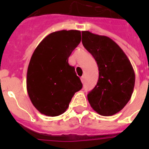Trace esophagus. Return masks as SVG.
Listing matches in <instances>:
<instances>
[{"label": "esophagus", "instance_id": "obj_1", "mask_svg": "<svg viewBox=\"0 0 149 149\" xmlns=\"http://www.w3.org/2000/svg\"><path fill=\"white\" fill-rule=\"evenodd\" d=\"M81 82L84 84V81H85V76H84V75L82 76V77H81Z\"/></svg>", "mask_w": 149, "mask_h": 149}]
</instances>
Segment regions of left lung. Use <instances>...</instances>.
I'll use <instances>...</instances> for the list:
<instances>
[{
	"instance_id": "1",
	"label": "left lung",
	"mask_w": 149,
	"mask_h": 149,
	"mask_svg": "<svg viewBox=\"0 0 149 149\" xmlns=\"http://www.w3.org/2000/svg\"><path fill=\"white\" fill-rule=\"evenodd\" d=\"M82 43L99 71L98 83L87 95L90 106L101 116L114 115L125 107L134 92L132 65L122 48L107 36L82 31Z\"/></svg>"
}]
</instances>
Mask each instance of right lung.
Listing matches in <instances>:
<instances>
[{"instance_id":"add662e5","label":"right lung","mask_w":149,"mask_h":149,"mask_svg":"<svg viewBox=\"0 0 149 149\" xmlns=\"http://www.w3.org/2000/svg\"><path fill=\"white\" fill-rule=\"evenodd\" d=\"M81 40L80 30H60L47 36L34 51L27 68V90L42 114H63L74 93L82 88L74 68L68 63Z\"/></svg>"}]
</instances>
